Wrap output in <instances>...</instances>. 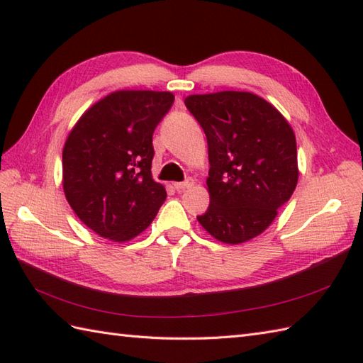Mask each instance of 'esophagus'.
I'll return each mask as SVG.
<instances>
[{
    "label": "esophagus",
    "instance_id": "1",
    "mask_svg": "<svg viewBox=\"0 0 363 363\" xmlns=\"http://www.w3.org/2000/svg\"><path fill=\"white\" fill-rule=\"evenodd\" d=\"M194 179H190V177H189V179H186V181H184V182H176L174 184V189L176 190H186V189H190L191 186H194Z\"/></svg>",
    "mask_w": 363,
    "mask_h": 363
}]
</instances>
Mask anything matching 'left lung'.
Segmentation results:
<instances>
[{
	"instance_id": "obj_1",
	"label": "left lung",
	"mask_w": 363,
	"mask_h": 363,
	"mask_svg": "<svg viewBox=\"0 0 363 363\" xmlns=\"http://www.w3.org/2000/svg\"><path fill=\"white\" fill-rule=\"evenodd\" d=\"M184 103L209 148L211 204L196 218L223 243L248 242L296 189L295 133L274 106L250 91L190 95Z\"/></svg>"
}]
</instances>
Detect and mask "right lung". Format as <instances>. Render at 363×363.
Segmentation results:
<instances>
[{
  "label": "right lung",
  "mask_w": 363,
  "mask_h": 363,
  "mask_svg": "<svg viewBox=\"0 0 363 363\" xmlns=\"http://www.w3.org/2000/svg\"><path fill=\"white\" fill-rule=\"evenodd\" d=\"M169 91L118 90L82 113L62 151L64 191L79 220L112 242L151 225L167 198L154 182V129L172 109Z\"/></svg>",
  "instance_id": "add662e5"
}]
</instances>
